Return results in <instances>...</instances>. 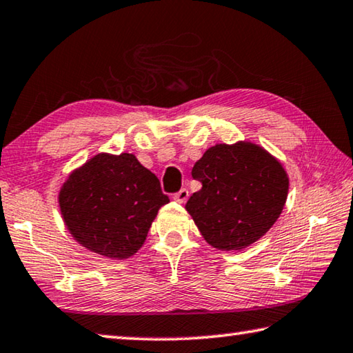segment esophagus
<instances>
[{
	"label": "esophagus",
	"instance_id": "esophagus-1",
	"mask_svg": "<svg viewBox=\"0 0 353 353\" xmlns=\"http://www.w3.org/2000/svg\"><path fill=\"white\" fill-rule=\"evenodd\" d=\"M189 197V190L188 189H181L180 192H176L175 195H173V200L176 201V203H184V201L188 200Z\"/></svg>",
	"mask_w": 353,
	"mask_h": 353
}]
</instances>
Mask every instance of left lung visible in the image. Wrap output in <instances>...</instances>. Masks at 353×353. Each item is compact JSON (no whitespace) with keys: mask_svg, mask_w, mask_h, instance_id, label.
I'll use <instances>...</instances> for the list:
<instances>
[{"mask_svg":"<svg viewBox=\"0 0 353 353\" xmlns=\"http://www.w3.org/2000/svg\"><path fill=\"white\" fill-rule=\"evenodd\" d=\"M201 189L186 211L208 244L242 250L268 233L285 208L290 178L268 150L250 141L216 143L192 169Z\"/></svg>","mask_w":353,"mask_h":353,"instance_id":"8db88e82","label":"left lung"}]
</instances>
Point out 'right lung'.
Instances as JSON below:
<instances>
[{
  "instance_id": "1",
  "label": "right lung",
  "mask_w": 353,
  "mask_h": 353,
  "mask_svg": "<svg viewBox=\"0 0 353 353\" xmlns=\"http://www.w3.org/2000/svg\"><path fill=\"white\" fill-rule=\"evenodd\" d=\"M59 210L73 239L97 255H136L169 197L131 153H98L62 183Z\"/></svg>"
}]
</instances>
